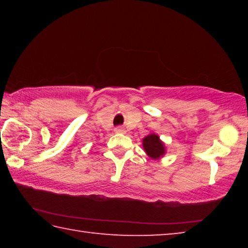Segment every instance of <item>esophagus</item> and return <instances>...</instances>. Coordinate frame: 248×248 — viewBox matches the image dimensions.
Here are the masks:
<instances>
[{
	"mask_svg": "<svg viewBox=\"0 0 248 248\" xmlns=\"http://www.w3.org/2000/svg\"><path fill=\"white\" fill-rule=\"evenodd\" d=\"M115 131L118 132V133H121V132H124V129L121 127V125H119V127H116L115 128Z\"/></svg>",
	"mask_w": 248,
	"mask_h": 248,
	"instance_id": "obj_1",
	"label": "esophagus"
}]
</instances>
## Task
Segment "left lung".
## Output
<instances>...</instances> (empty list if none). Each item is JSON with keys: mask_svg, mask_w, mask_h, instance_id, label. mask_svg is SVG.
Segmentation results:
<instances>
[{"mask_svg": "<svg viewBox=\"0 0 248 248\" xmlns=\"http://www.w3.org/2000/svg\"><path fill=\"white\" fill-rule=\"evenodd\" d=\"M143 148L146 154L152 158H159L165 153L164 144L156 134H150L143 139Z\"/></svg>", "mask_w": 248, "mask_h": 248, "instance_id": "left-lung-1", "label": "left lung"}]
</instances>
